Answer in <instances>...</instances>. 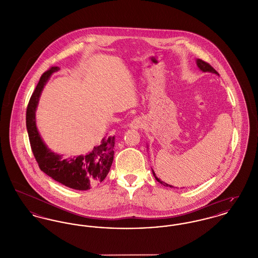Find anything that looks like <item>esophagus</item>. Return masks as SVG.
Listing matches in <instances>:
<instances>
[{
    "mask_svg": "<svg viewBox=\"0 0 258 258\" xmlns=\"http://www.w3.org/2000/svg\"><path fill=\"white\" fill-rule=\"evenodd\" d=\"M129 126L132 129H139V128H141L143 126V121H142L140 117H136V118H134L133 120L131 121Z\"/></svg>",
    "mask_w": 258,
    "mask_h": 258,
    "instance_id": "obj_1",
    "label": "esophagus"
}]
</instances>
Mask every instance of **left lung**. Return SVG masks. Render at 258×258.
I'll use <instances>...</instances> for the list:
<instances>
[{"label":"left lung","instance_id":"left-lung-1","mask_svg":"<svg viewBox=\"0 0 258 258\" xmlns=\"http://www.w3.org/2000/svg\"><path fill=\"white\" fill-rule=\"evenodd\" d=\"M197 66H198V68L201 69L202 71H204V72H211V73H215V74H217V75H219L218 74V72L215 70V69H213L209 63H207L206 61H204L203 59H200V58H198L197 59ZM153 174H154V176H155V179H156V181L157 182H159L160 184H162L163 186H165V187H170V188H173V186L171 185H168V184H166L165 182H163V181H161V180H159L156 176H155V173L153 170Z\"/></svg>","mask_w":258,"mask_h":258}]
</instances>
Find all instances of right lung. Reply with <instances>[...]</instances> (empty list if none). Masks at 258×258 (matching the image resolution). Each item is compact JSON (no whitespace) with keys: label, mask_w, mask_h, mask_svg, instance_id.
<instances>
[{"label":"right lung","mask_w":258,"mask_h":258,"mask_svg":"<svg viewBox=\"0 0 258 258\" xmlns=\"http://www.w3.org/2000/svg\"><path fill=\"white\" fill-rule=\"evenodd\" d=\"M58 69L57 67H52L43 73L30 98L26 110L28 137L35 159L42 171L69 188L86 190L103 182L108 174L113 161L115 138L104 137L101 144L94 147L88 155L70 158H62L61 155L48 149L37 130L35 111L43 88L52 73Z\"/></svg>","instance_id":"obj_1"}]
</instances>
